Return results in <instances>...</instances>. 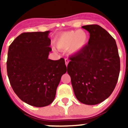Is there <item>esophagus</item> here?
I'll list each match as a JSON object with an SVG mask.
<instances>
[{
    "label": "esophagus",
    "mask_w": 128,
    "mask_h": 128,
    "mask_svg": "<svg viewBox=\"0 0 128 128\" xmlns=\"http://www.w3.org/2000/svg\"><path fill=\"white\" fill-rule=\"evenodd\" d=\"M65 65H66V66H67L68 63V62H69V60H68V59H65Z\"/></svg>",
    "instance_id": "34e87169"
}]
</instances>
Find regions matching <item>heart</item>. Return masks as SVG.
Masks as SVG:
<instances>
[{
	"label": "heart",
	"mask_w": 128,
	"mask_h": 128,
	"mask_svg": "<svg viewBox=\"0 0 128 128\" xmlns=\"http://www.w3.org/2000/svg\"><path fill=\"white\" fill-rule=\"evenodd\" d=\"M88 35L82 30H70L59 34L55 38V44L60 50L69 49L75 54L82 49L88 42Z\"/></svg>",
	"instance_id": "heart-1"
}]
</instances>
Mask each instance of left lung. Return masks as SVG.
I'll return each mask as SVG.
<instances>
[{"label": "left lung", "instance_id": "obj_1", "mask_svg": "<svg viewBox=\"0 0 128 128\" xmlns=\"http://www.w3.org/2000/svg\"><path fill=\"white\" fill-rule=\"evenodd\" d=\"M90 33L84 48L70 57L67 72L77 99L88 105L100 103L118 81L120 58L115 39L99 25L82 26Z\"/></svg>", "mask_w": 128, "mask_h": 128}]
</instances>
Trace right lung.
<instances>
[{
    "label": "right lung",
    "mask_w": 128,
    "mask_h": 128,
    "mask_svg": "<svg viewBox=\"0 0 128 128\" xmlns=\"http://www.w3.org/2000/svg\"><path fill=\"white\" fill-rule=\"evenodd\" d=\"M50 31L23 32L9 47L7 72L14 93L22 101L36 107L53 102L62 75L65 60L48 58L52 50Z\"/></svg>",
    "instance_id": "1"
}]
</instances>
